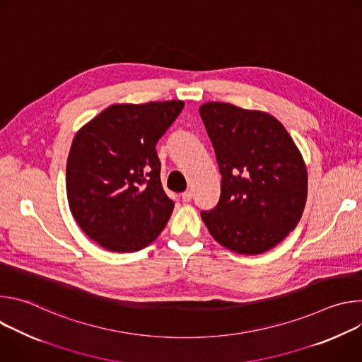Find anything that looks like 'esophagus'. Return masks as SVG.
<instances>
[{"instance_id":"1","label":"esophagus","mask_w":362,"mask_h":362,"mask_svg":"<svg viewBox=\"0 0 362 362\" xmlns=\"http://www.w3.org/2000/svg\"><path fill=\"white\" fill-rule=\"evenodd\" d=\"M182 199H183V202L189 203V202L193 199V192H192V190H186V192H183V193H182Z\"/></svg>"}]
</instances>
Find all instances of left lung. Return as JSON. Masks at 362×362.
Returning <instances> with one entry per match:
<instances>
[{
    "mask_svg": "<svg viewBox=\"0 0 362 362\" xmlns=\"http://www.w3.org/2000/svg\"><path fill=\"white\" fill-rule=\"evenodd\" d=\"M214 144L221 196L202 219L225 247L257 255L278 245L298 225L306 202L303 159L274 116L206 103L199 109Z\"/></svg>",
    "mask_w": 362,
    "mask_h": 362,
    "instance_id": "obj_1",
    "label": "left lung"
}]
</instances>
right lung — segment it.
Returning <instances> with one entry per match:
<instances>
[{
  "mask_svg": "<svg viewBox=\"0 0 362 362\" xmlns=\"http://www.w3.org/2000/svg\"><path fill=\"white\" fill-rule=\"evenodd\" d=\"M183 101L115 105L74 137L66 172L70 211L100 246L136 252L159 236L175 202L160 182L156 144Z\"/></svg>",
  "mask_w": 362,
  "mask_h": 362,
  "instance_id": "obj_1",
  "label": "right lung"
}]
</instances>
